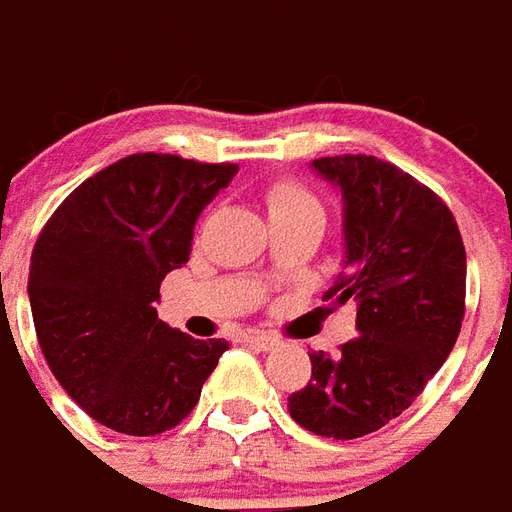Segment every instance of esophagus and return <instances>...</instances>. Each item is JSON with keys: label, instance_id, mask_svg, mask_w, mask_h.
Here are the masks:
<instances>
[{"label": "esophagus", "instance_id": "1", "mask_svg": "<svg viewBox=\"0 0 512 512\" xmlns=\"http://www.w3.org/2000/svg\"><path fill=\"white\" fill-rule=\"evenodd\" d=\"M245 342H250L253 347H259V350H273L281 344V336H275V333H259V331H250L245 336Z\"/></svg>", "mask_w": 512, "mask_h": 512}]
</instances>
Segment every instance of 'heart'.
Masks as SVG:
<instances>
[{
    "mask_svg": "<svg viewBox=\"0 0 512 512\" xmlns=\"http://www.w3.org/2000/svg\"><path fill=\"white\" fill-rule=\"evenodd\" d=\"M264 206L270 220L295 215L300 209H320L317 198L295 179H273L264 187Z\"/></svg>",
    "mask_w": 512,
    "mask_h": 512,
    "instance_id": "obj_1",
    "label": "heart"
}]
</instances>
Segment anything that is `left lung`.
<instances>
[{
	"instance_id": "1",
	"label": "left lung",
	"mask_w": 512,
	"mask_h": 512,
	"mask_svg": "<svg viewBox=\"0 0 512 512\" xmlns=\"http://www.w3.org/2000/svg\"><path fill=\"white\" fill-rule=\"evenodd\" d=\"M344 198V270L322 300L355 303L358 336L311 353V380L289 416L314 436L350 441L397 419L447 361L466 314V248L449 206L386 159L311 162Z\"/></svg>"
}]
</instances>
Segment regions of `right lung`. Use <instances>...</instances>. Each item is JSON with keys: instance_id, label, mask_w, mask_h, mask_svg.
<instances>
[{"instance_id": "1", "label": "right lung", "mask_w": 512, "mask_h": 512, "mask_svg": "<svg viewBox=\"0 0 512 512\" xmlns=\"http://www.w3.org/2000/svg\"><path fill=\"white\" fill-rule=\"evenodd\" d=\"M234 162L132 154L54 209L30 259L43 358L68 397L104 427L159 436L198 405L228 344L157 317L159 284L190 262L192 228L234 179Z\"/></svg>"}]
</instances>
